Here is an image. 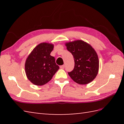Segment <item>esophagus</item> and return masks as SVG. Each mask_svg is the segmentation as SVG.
I'll use <instances>...</instances> for the list:
<instances>
[{"instance_id": "34e87169", "label": "esophagus", "mask_w": 124, "mask_h": 124, "mask_svg": "<svg viewBox=\"0 0 124 124\" xmlns=\"http://www.w3.org/2000/svg\"><path fill=\"white\" fill-rule=\"evenodd\" d=\"M64 68H65L64 65H61V66H60V68H61V69H64Z\"/></svg>"}]
</instances>
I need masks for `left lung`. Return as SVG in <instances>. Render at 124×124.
<instances>
[{
  "label": "left lung",
  "mask_w": 124,
  "mask_h": 124,
  "mask_svg": "<svg viewBox=\"0 0 124 124\" xmlns=\"http://www.w3.org/2000/svg\"><path fill=\"white\" fill-rule=\"evenodd\" d=\"M67 49L73 55L74 69L68 72L77 84L86 85L93 81L98 73L99 60L95 49L90 44L81 40L66 43Z\"/></svg>",
  "instance_id": "obj_1"
}]
</instances>
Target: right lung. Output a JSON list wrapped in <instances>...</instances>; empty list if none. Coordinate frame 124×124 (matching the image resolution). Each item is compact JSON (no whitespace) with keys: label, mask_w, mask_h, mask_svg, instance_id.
Instances as JSON below:
<instances>
[{"label":"right lung","mask_w":124,"mask_h":124,"mask_svg":"<svg viewBox=\"0 0 124 124\" xmlns=\"http://www.w3.org/2000/svg\"><path fill=\"white\" fill-rule=\"evenodd\" d=\"M53 48V44L41 43L33 48L26 59V76L34 85L46 84L59 69L54 57L50 55Z\"/></svg>","instance_id":"obj_1"}]
</instances>
